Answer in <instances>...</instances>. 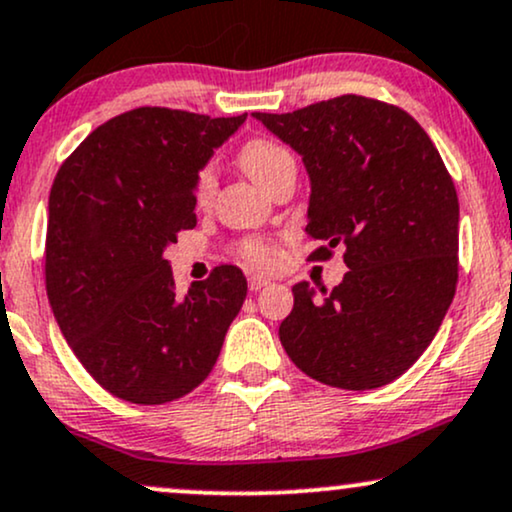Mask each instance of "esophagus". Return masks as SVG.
Returning a JSON list of instances; mask_svg holds the SVG:
<instances>
[{"mask_svg":"<svg viewBox=\"0 0 512 512\" xmlns=\"http://www.w3.org/2000/svg\"><path fill=\"white\" fill-rule=\"evenodd\" d=\"M268 285H270L268 277H263V275H251L249 277V289H251V292H258V289H263V287H268Z\"/></svg>","mask_w":512,"mask_h":512,"instance_id":"obj_1","label":"esophagus"}]
</instances>
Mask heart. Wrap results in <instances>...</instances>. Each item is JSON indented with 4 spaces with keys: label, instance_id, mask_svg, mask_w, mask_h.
<instances>
[{
    "label": "heart",
    "instance_id": "heart-1",
    "mask_svg": "<svg viewBox=\"0 0 512 512\" xmlns=\"http://www.w3.org/2000/svg\"><path fill=\"white\" fill-rule=\"evenodd\" d=\"M239 163H242L246 175H249L251 180H256L263 189L273 187L287 170H296L292 151L282 147L280 142L266 140V137H254V140L246 142L244 147L239 149ZM216 182V166H213V163H204V166L197 170V175H194L192 187L194 201H197L199 206L208 204V199L213 197ZM239 254H242L246 263H251V266L256 268H268L277 261V251L266 242V239L258 237L244 239L242 246H239Z\"/></svg>",
    "mask_w": 512,
    "mask_h": 512
}]
</instances>
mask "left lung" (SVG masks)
<instances>
[{
	"label": "left lung",
	"mask_w": 512,
	"mask_h": 512,
	"mask_svg": "<svg viewBox=\"0 0 512 512\" xmlns=\"http://www.w3.org/2000/svg\"><path fill=\"white\" fill-rule=\"evenodd\" d=\"M299 151L311 178L306 235L313 261L344 246L349 273L330 294L294 285L280 342L299 370L363 391L422 356L458 285V194L410 113L342 94L292 113H254Z\"/></svg>",
	"instance_id": "left-lung-1"
}]
</instances>
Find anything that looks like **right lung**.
<instances>
[{
	"instance_id": "add662e5",
	"label": "right lung",
	"mask_w": 512,
	"mask_h": 512,
	"mask_svg": "<svg viewBox=\"0 0 512 512\" xmlns=\"http://www.w3.org/2000/svg\"><path fill=\"white\" fill-rule=\"evenodd\" d=\"M244 121L140 106L92 130L56 173L49 306L82 368L118 399L161 406L199 387L244 304L239 268L218 266L182 296L163 258L197 225L194 175Z\"/></svg>"
}]
</instances>
